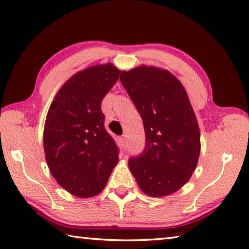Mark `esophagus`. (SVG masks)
I'll return each mask as SVG.
<instances>
[{"label":"esophagus","mask_w":249,"mask_h":249,"mask_svg":"<svg viewBox=\"0 0 249 249\" xmlns=\"http://www.w3.org/2000/svg\"><path fill=\"white\" fill-rule=\"evenodd\" d=\"M119 144L120 146H124L125 145V139L124 137H120L119 138Z\"/></svg>","instance_id":"obj_1"}]
</instances>
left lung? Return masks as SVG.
Listing matches in <instances>:
<instances>
[{
	"label": "left lung",
	"instance_id": "left-lung-1",
	"mask_svg": "<svg viewBox=\"0 0 249 249\" xmlns=\"http://www.w3.org/2000/svg\"><path fill=\"white\" fill-rule=\"evenodd\" d=\"M143 120L145 148L129 159L141 191L152 197L170 195L185 184L196 169L201 134L189 96L166 69L141 65L120 75Z\"/></svg>",
	"mask_w": 249,
	"mask_h": 249
}]
</instances>
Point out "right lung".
I'll return each instance as SVG.
<instances>
[{"mask_svg":"<svg viewBox=\"0 0 249 249\" xmlns=\"http://www.w3.org/2000/svg\"><path fill=\"white\" fill-rule=\"evenodd\" d=\"M120 71L107 63L76 72L48 109L43 136L48 169L77 197L99 194L119 161L115 141L105 129L101 101Z\"/></svg>","mask_w":249,"mask_h":249,"instance_id":"1","label":"right lung"}]
</instances>
